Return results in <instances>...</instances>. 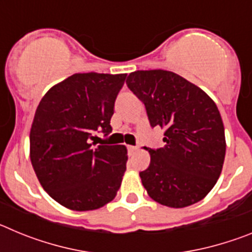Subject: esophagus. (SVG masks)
<instances>
[{
  "mask_svg": "<svg viewBox=\"0 0 252 252\" xmlns=\"http://www.w3.org/2000/svg\"><path fill=\"white\" fill-rule=\"evenodd\" d=\"M128 151H130V153H133V151H136L137 150V146H128Z\"/></svg>",
  "mask_w": 252,
  "mask_h": 252,
  "instance_id": "1",
  "label": "esophagus"
}]
</instances>
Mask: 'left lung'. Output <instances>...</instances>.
Wrapping results in <instances>:
<instances>
[{"mask_svg":"<svg viewBox=\"0 0 252 252\" xmlns=\"http://www.w3.org/2000/svg\"><path fill=\"white\" fill-rule=\"evenodd\" d=\"M127 87L144 102L151 127L164 130V148L149 149L150 165L140 173L154 201L184 208L202 201L221 175L226 139L213 99L169 70H136Z\"/></svg>","mask_w":252,"mask_h":252,"instance_id":"left-lung-1","label":"left lung"}]
</instances>
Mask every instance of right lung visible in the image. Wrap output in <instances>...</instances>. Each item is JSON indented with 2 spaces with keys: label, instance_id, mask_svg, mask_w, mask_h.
Wrapping results in <instances>:
<instances>
[{
  "label": "right lung",
  "instance_id": "right-lung-1",
  "mask_svg": "<svg viewBox=\"0 0 252 252\" xmlns=\"http://www.w3.org/2000/svg\"><path fill=\"white\" fill-rule=\"evenodd\" d=\"M126 74L77 73L45 93L30 130V160L54 201L72 211L110 203L126 170L125 145L92 149L93 132L112 131L115 101Z\"/></svg>",
  "mask_w": 252,
  "mask_h": 252
}]
</instances>
